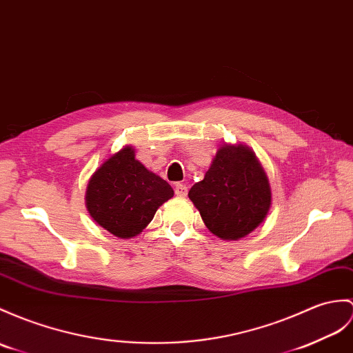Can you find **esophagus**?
<instances>
[{
	"label": "esophagus",
	"mask_w": 353,
	"mask_h": 353,
	"mask_svg": "<svg viewBox=\"0 0 353 353\" xmlns=\"http://www.w3.org/2000/svg\"><path fill=\"white\" fill-rule=\"evenodd\" d=\"M174 191H176V194H177L179 196H185V195L188 194V188H186V185H183V183H176Z\"/></svg>",
	"instance_id": "1"
}]
</instances>
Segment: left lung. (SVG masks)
<instances>
[{"label":"left lung","instance_id":"8db88e82","mask_svg":"<svg viewBox=\"0 0 353 353\" xmlns=\"http://www.w3.org/2000/svg\"><path fill=\"white\" fill-rule=\"evenodd\" d=\"M204 224L221 239L250 234L268 215L270 188L256 154L245 145H223L190 194Z\"/></svg>","mask_w":353,"mask_h":353}]
</instances>
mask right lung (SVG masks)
Returning <instances> with one entry per match:
<instances>
[{
	"instance_id": "1",
	"label": "right lung",
	"mask_w": 353,
	"mask_h": 353,
	"mask_svg": "<svg viewBox=\"0 0 353 353\" xmlns=\"http://www.w3.org/2000/svg\"><path fill=\"white\" fill-rule=\"evenodd\" d=\"M173 195L168 182L138 162L132 147H125L90 179L85 204L97 224L128 239L141 233L161 204Z\"/></svg>"
}]
</instances>
